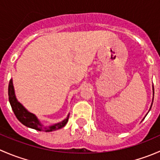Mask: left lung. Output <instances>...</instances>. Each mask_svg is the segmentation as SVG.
Instances as JSON below:
<instances>
[{
  "instance_id": "8db88e82",
  "label": "left lung",
  "mask_w": 160,
  "mask_h": 160,
  "mask_svg": "<svg viewBox=\"0 0 160 160\" xmlns=\"http://www.w3.org/2000/svg\"><path fill=\"white\" fill-rule=\"evenodd\" d=\"M152 90H153V95H154V88H153V86H152ZM152 102H153V99H152ZM152 104H151V108H152ZM151 108H150V109H151ZM150 109H149V111H150Z\"/></svg>"
}]
</instances>
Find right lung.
Returning <instances> with one entry per match:
<instances>
[{
  "label": "right lung",
  "instance_id": "1",
  "mask_svg": "<svg viewBox=\"0 0 160 160\" xmlns=\"http://www.w3.org/2000/svg\"><path fill=\"white\" fill-rule=\"evenodd\" d=\"M8 97H9V102L11 106L13 111H14V114H15L16 118L18 120L23 124L25 126L28 127V128H33V129L38 130V131H44V132H52V131L59 129L62 128V127L65 126L67 125V122L69 119V115H67V118L64 119L61 122H59L57 124H54V125H49V126H43L42 124L39 122L36 116L32 113L29 112L25 109V108L18 102L15 97V93H14V86H13L12 79H11L10 82H9L8 85Z\"/></svg>",
  "mask_w": 160,
  "mask_h": 160
}]
</instances>
